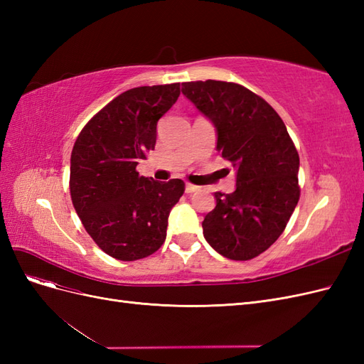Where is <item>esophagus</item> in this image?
Returning <instances> with one entry per match:
<instances>
[{"label": "esophagus", "instance_id": "obj_1", "mask_svg": "<svg viewBox=\"0 0 364 364\" xmlns=\"http://www.w3.org/2000/svg\"><path fill=\"white\" fill-rule=\"evenodd\" d=\"M199 188H197L196 185H193V183H186L185 185V193L186 194H191V193H194V191H197Z\"/></svg>", "mask_w": 364, "mask_h": 364}]
</instances>
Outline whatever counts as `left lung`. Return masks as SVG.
I'll return each mask as SVG.
<instances>
[{
	"label": "left lung",
	"instance_id": "1",
	"mask_svg": "<svg viewBox=\"0 0 364 364\" xmlns=\"http://www.w3.org/2000/svg\"><path fill=\"white\" fill-rule=\"evenodd\" d=\"M182 94L214 124L215 149L237 176L234 193H214L203 235L229 259L255 258L279 238L299 200V155L287 127L264 98L237 83L186 82Z\"/></svg>",
	"mask_w": 364,
	"mask_h": 364
}]
</instances>
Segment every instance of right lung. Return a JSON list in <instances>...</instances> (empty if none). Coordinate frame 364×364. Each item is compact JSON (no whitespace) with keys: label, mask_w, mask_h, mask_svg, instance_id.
<instances>
[{"label":"right lung","mask_w":364,"mask_h":364,"mask_svg":"<svg viewBox=\"0 0 364 364\" xmlns=\"http://www.w3.org/2000/svg\"><path fill=\"white\" fill-rule=\"evenodd\" d=\"M179 94V83L132 87L87 121L74 142V209L97 246L119 261L146 258L164 245L170 211L185 191L181 179L158 182L136 171Z\"/></svg>","instance_id":"1"}]
</instances>
